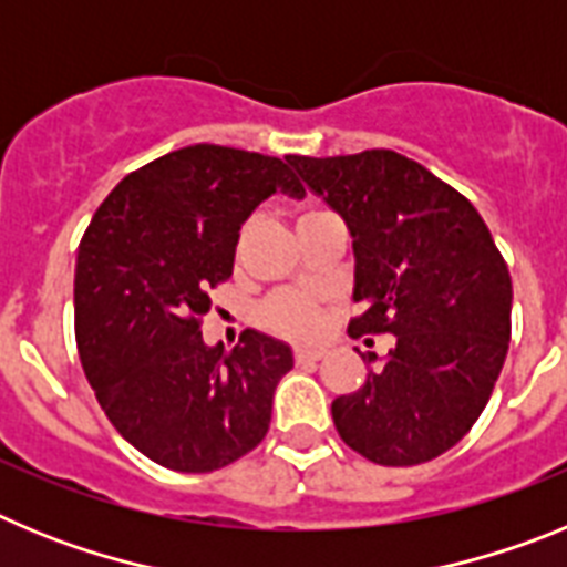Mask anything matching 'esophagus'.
<instances>
[{"instance_id":"obj_1","label":"esophagus","mask_w":567,"mask_h":567,"mask_svg":"<svg viewBox=\"0 0 567 567\" xmlns=\"http://www.w3.org/2000/svg\"><path fill=\"white\" fill-rule=\"evenodd\" d=\"M323 349H295V360L298 363H318V360H323Z\"/></svg>"}]
</instances>
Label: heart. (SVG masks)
Segmentation results:
<instances>
[{"instance_id": "b5f03b06", "label": "heart", "mask_w": 567, "mask_h": 567, "mask_svg": "<svg viewBox=\"0 0 567 567\" xmlns=\"http://www.w3.org/2000/svg\"><path fill=\"white\" fill-rule=\"evenodd\" d=\"M260 320L267 323L272 332L287 334V338L307 340L315 338L323 327V315H320L318 300L300 292H280L260 307Z\"/></svg>"}]
</instances>
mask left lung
I'll use <instances>...</instances> for the list:
<instances>
[{
    "label": "left lung",
    "instance_id": "left-lung-1",
    "mask_svg": "<svg viewBox=\"0 0 567 567\" xmlns=\"http://www.w3.org/2000/svg\"><path fill=\"white\" fill-rule=\"evenodd\" d=\"M287 162L352 235V298L363 315L349 334L398 338L358 392L334 400V429L378 465L429 463L468 434L503 372V255L465 195L394 150Z\"/></svg>",
    "mask_w": 567,
    "mask_h": 567
}]
</instances>
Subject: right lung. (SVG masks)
Instances as JSON below:
<instances>
[{
    "instance_id": "obj_1",
    "label": "right lung",
    "mask_w": 567,
    "mask_h": 567,
    "mask_svg": "<svg viewBox=\"0 0 567 567\" xmlns=\"http://www.w3.org/2000/svg\"><path fill=\"white\" fill-rule=\"evenodd\" d=\"M275 193L303 198L280 158L193 144L124 175L76 258V346L99 405L164 468L207 474L267 437L292 349L247 329L207 346L209 289L233 275L240 224Z\"/></svg>"
}]
</instances>
